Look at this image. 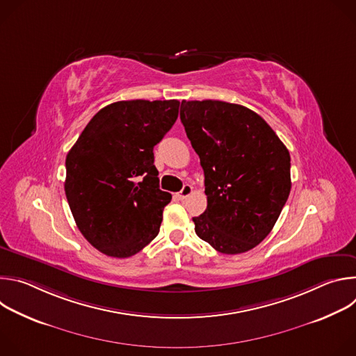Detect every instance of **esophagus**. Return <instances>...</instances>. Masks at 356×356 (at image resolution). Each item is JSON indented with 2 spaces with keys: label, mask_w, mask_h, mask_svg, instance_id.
Masks as SVG:
<instances>
[{
  "label": "esophagus",
  "mask_w": 356,
  "mask_h": 356,
  "mask_svg": "<svg viewBox=\"0 0 356 356\" xmlns=\"http://www.w3.org/2000/svg\"><path fill=\"white\" fill-rule=\"evenodd\" d=\"M191 193H193V187H191L190 184H184L183 188L177 193V195H179L181 200H184V198H187Z\"/></svg>",
  "instance_id": "1"
}]
</instances>
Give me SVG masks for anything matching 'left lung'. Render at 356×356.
<instances>
[{
  "label": "left lung",
  "instance_id": "obj_1",
  "mask_svg": "<svg viewBox=\"0 0 356 356\" xmlns=\"http://www.w3.org/2000/svg\"><path fill=\"white\" fill-rule=\"evenodd\" d=\"M180 120L204 170L207 210L195 234L227 255L259 245L290 194V154L252 110L217 99L181 101Z\"/></svg>",
  "mask_w": 356,
  "mask_h": 356
}]
</instances>
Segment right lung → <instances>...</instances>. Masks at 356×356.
<instances>
[{
  "instance_id": "obj_1",
  "label": "right lung",
  "mask_w": 356,
  "mask_h": 356,
  "mask_svg": "<svg viewBox=\"0 0 356 356\" xmlns=\"http://www.w3.org/2000/svg\"><path fill=\"white\" fill-rule=\"evenodd\" d=\"M177 99L117 101L101 108L66 156L65 191L83 236L129 258L159 234L172 194L159 188L154 147L179 115Z\"/></svg>"
}]
</instances>
